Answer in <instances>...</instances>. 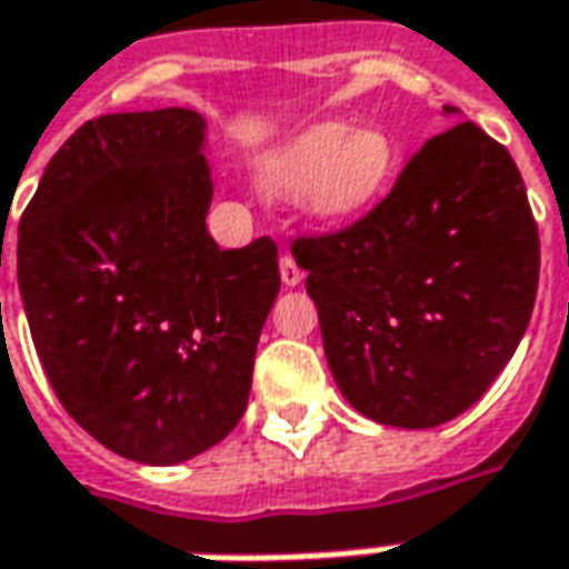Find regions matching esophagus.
Instances as JSON below:
<instances>
[{"label": "esophagus", "instance_id": "1", "mask_svg": "<svg viewBox=\"0 0 569 569\" xmlns=\"http://www.w3.org/2000/svg\"><path fill=\"white\" fill-rule=\"evenodd\" d=\"M300 281H303L300 266L293 262L291 253H284V257H281V284H284V288H297Z\"/></svg>", "mask_w": 569, "mask_h": 569}]
</instances>
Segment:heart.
<instances>
[{"label": "heart", "mask_w": 569, "mask_h": 569, "mask_svg": "<svg viewBox=\"0 0 569 569\" xmlns=\"http://www.w3.org/2000/svg\"><path fill=\"white\" fill-rule=\"evenodd\" d=\"M395 166L398 147L385 131L322 121L272 152L262 178L278 193L303 197L319 219H350L382 197Z\"/></svg>", "instance_id": "heart-1"}]
</instances>
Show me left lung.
I'll use <instances>...</instances> for the list:
<instances>
[{
  "label": "left lung",
  "instance_id": "left-lung-1",
  "mask_svg": "<svg viewBox=\"0 0 569 569\" xmlns=\"http://www.w3.org/2000/svg\"><path fill=\"white\" fill-rule=\"evenodd\" d=\"M293 259L347 403L382 426L432 429L470 410L520 345L539 228L510 152L457 121L366 219L297 240Z\"/></svg>",
  "mask_w": 569,
  "mask_h": 569
}]
</instances>
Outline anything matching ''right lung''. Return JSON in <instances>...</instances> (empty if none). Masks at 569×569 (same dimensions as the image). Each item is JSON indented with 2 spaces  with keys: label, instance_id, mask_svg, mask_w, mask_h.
Segmentation results:
<instances>
[{
  "label": "right lung",
  "instance_id": "right-lung-1",
  "mask_svg": "<svg viewBox=\"0 0 569 569\" xmlns=\"http://www.w3.org/2000/svg\"><path fill=\"white\" fill-rule=\"evenodd\" d=\"M190 109L87 121L18 224V288L46 379L109 451L184 463L243 417L278 250L206 231L212 169Z\"/></svg>",
  "mask_w": 569,
  "mask_h": 569
}]
</instances>
